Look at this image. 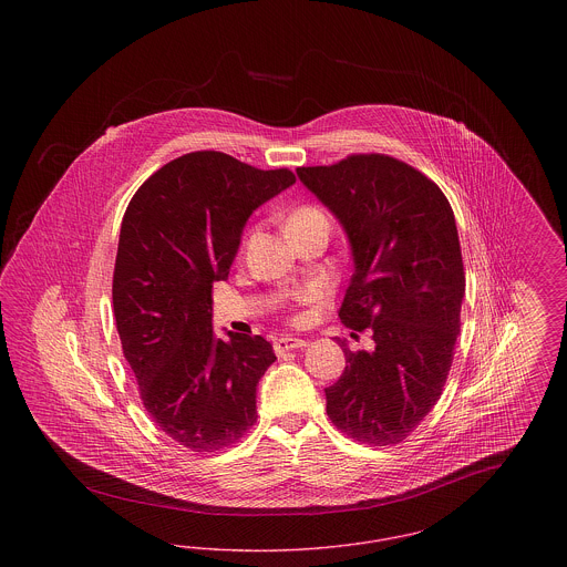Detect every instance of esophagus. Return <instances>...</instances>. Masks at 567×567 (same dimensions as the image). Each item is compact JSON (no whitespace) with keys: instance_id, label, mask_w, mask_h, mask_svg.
I'll use <instances>...</instances> for the list:
<instances>
[{"instance_id":"34e87169","label":"esophagus","mask_w":567,"mask_h":567,"mask_svg":"<svg viewBox=\"0 0 567 567\" xmlns=\"http://www.w3.org/2000/svg\"><path fill=\"white\" fill-rule=\"evenodd\" d=\"M303 347H308V342H306L303 338L282 336V338H276V340H274V351L278 352V354L296 351V349H303Z\"/></svg>"}]
</instances>
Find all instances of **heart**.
<instances>
[{
	"label": "heart",
	"mask_w": 567,
	"mask_h": 567,
	"mask_svg": "<svg viewBox=\"0 0 567 567\" xmlns=\"http://www.w3.org/2000/svg\"><path fill=\"white\" fill-rule=\"evenodd\" d=\"M319 223L329 225V218H327L323 208H319L315 204H301L289 215L287 229L291 231V229H301V227H310V225H319ZM321 293H323L321 287H306V289H299L293 293V301L306 303V301H312V299L321 297Z\"/></svg>",
	"instance_id": "obj_1"
}]
</instances>
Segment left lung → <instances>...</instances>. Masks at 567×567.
Wrapping results in <instances>:
<instances>
[{"mask_svg": "<svg viewBox=\"0 0 567 567\" xmlns=\"http://www.w3.org/2000/svg\"><path fill=\"white\" fill-rule=\"evenodd\" d=\"M299 181L342 223L351 285L340 321L372 329V351H351L324 389L331 423L370 446L404 442L432 412L453 365L465 271L446 195L389 155H349L297 167Z\"/></svg>", "mask_w": 567, "mask_h": 567, "instance_id": "1", "label": "left lung"}]
</instances>
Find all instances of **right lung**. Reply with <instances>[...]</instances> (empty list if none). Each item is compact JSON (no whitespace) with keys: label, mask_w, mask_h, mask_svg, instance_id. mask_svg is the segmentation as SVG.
Wrapping results in <instances>:
<instances>
[{"label":"right lung","mask_w":567,"mask_h":567,"mask_svg":"<svg viewBox=\"0 0 567 567\" xmlns=\"http://www.w3.org/2000/svg\"><path fill=\"white\" fill-rule=\"evenodd\" d=\"M296 183L218 151L165 163L135 190L118 236L112 306L140 400L195 453L236 444L257 423V382L276 361L261 336L213 331V282L225 280L248 216Z\"/></svg>","instance_id":"right-lung-1"}]
</instances>
